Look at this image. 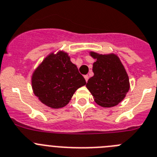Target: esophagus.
<instances>
[{"label": "esophagus", "mask_w": 157, "mask_h": 157, "mask_svg": "<svg viewBox=\"0 0 157 157\" xmlns=\"http://www.w3.org/2000/svg\"><path fill=\"white\" fill-rule=\"evenodd\" d=\"M84 79H85V80H86V82L88 80V78H89V77H88V75H84Z\"/></svg>", "instance_id": "esophagus-1"}]
</instances>
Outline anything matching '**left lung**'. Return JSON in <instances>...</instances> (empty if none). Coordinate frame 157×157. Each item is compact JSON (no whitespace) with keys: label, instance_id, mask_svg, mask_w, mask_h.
<instances>
[{"label":"left lung","instance_id":"left-lung-1","mask_svg":"<svg viewBox=\"0 0 157 157\" xmlns=\"http://www.w3.org/2000/svg\"><path fill=\"white\" fill-rule=\"evenodd\" d=\"M90 54L96 62L92 67L94 76L88 80L87 88L99 106L114 107L125 98L129 89L126 69L115 54Z\"/></svg>","mask_w":157,"mask_h":157}]
</instances>
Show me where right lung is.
<instances>
[{
    "label": "right lung",
    "mask_w": 157,
    "mask_h": 157,
    "mask_svg": "<svg viewBox=\"0 0 157 157\" xmlns=\"http://www.w3.org/2000/svg\"><path fill=\"white\" fill-rule=\"evenodd\" d=\"M35 95L45 105L61 108L67 105L74 92L86 84L78 69L66 53L47 56L32 75Z\"/></svg>",
    "instance_id": "obj_1"
}]
</instances>
